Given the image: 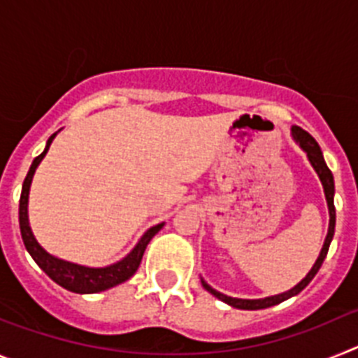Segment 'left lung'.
Listing matches in <instances>:
<instances>
[{
	"label": "left lung",
	"mask_w": 358,
	"mask_h": 358,
	"mask_svg": "<svg viewBox=\"0 0 358 358\" xmlns=\"http://www.w3.org/2000/svg\"><path fill=\"white\" fill-rule=\"evenodd\" d=\"M292 136L296 138V141L299 145H301L303 150L306 152V156H308L310 163H312V166H314V170L317 172L319 179H321L322 182V188H324V195H327V202H328V210H330V227H328V235H327V240H324V245H322L321 249V255H319L317 262L314 264V267H312V271H310L308 274H306L305 280L301 281V283H297L294 289H290L289 292L285 294H280V296H273V297H265V299H236V297H229V296H224V294L217 292L215 289H211L210 285H208L206 281H202V287L208 290V292L213 294L215 297H218L220 301L227 303V305L235 306V308H242V310H260V308H268V306H274L278 305V303L285 301V299H289V297L296 296V294L301 292L303 289H305L306 285H308L310 281L314 280V276L317 274V271L321 268L322 262H324V258H327L328 255V248H330V242L331 238H334V231H335V206H334V194H335V186H334V176H331L330 169L327 166V163H324V157H322V152L321 148H319L317 141L312 138V136L308 134L306 131H303L301 127H292Z\"/></svg>",
	"instance_id": "8db88e82"
}]
</instances>
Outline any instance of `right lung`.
Wrapping results in <instances>:
<instances>
[{
  "mask_svg": "<svg viewBox=\"0 0 358 358\" xmlns=\"http://www.w3.org/2000/svg\"><path fill=\"white\" fill-rule=\"evenodd\" d=\"M55 134L50 136L48 143H46V148H44L43 154L34 159L30 170H28L27 177L23 181V189H21V199H19V227H21V236H23L24 248L30 252V256L36 260V264L43 268L44 273L48 274L57 285L64 287L69 292H77V294H94V292H102V290L110 289V287L120 285L123 281H127L132 274L138 271L141 264V258H143V252L147 249L148 242L152 240V236L156 235L157 231L163 227V224H157V226L150 227V229L141 236V240L138 242L134 249L129 252L122 262L115 265H109V267L103 268H91V267H82V265L77 264H69V262L59 260L55 256L48 255L41 248L37 240L31 235V229L28 226V192H30L31 185V177H34V172H36L37 164L43 161V157L46 156L50 145H52Z\"/></svg>",
  "mask_w": 358,
  "mask_h": 358,
  "instance_id": "1",
  "label": "right lung"
}]
</instances>
